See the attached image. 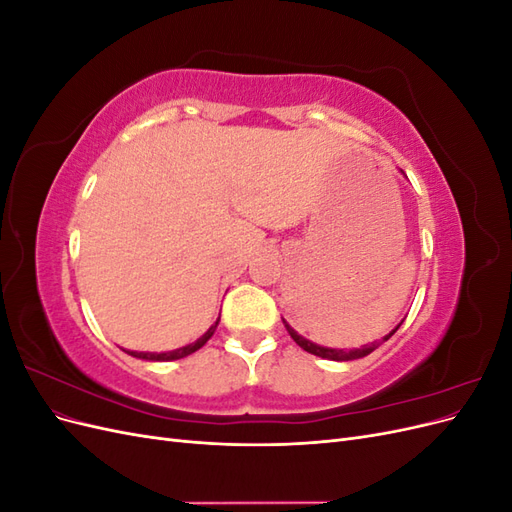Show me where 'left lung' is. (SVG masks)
I'll use <instances>...</instances> for the list:
<instances>
[{"mask_svg":"<svg viewBox=\"0 0 512 512\" xmlns=\"http://www.w3.org/2000/svg\"><path fill=\"white\" fill-rule=\"evenodd\" d=\"M284 320V318H282ZM404 322V320H401ZM401 322L397 324V327L389 333V335H384L380 342H374V344H369V346H361V348H354V350H335V348H324V346H318V344H314V342H309V339H305L303 335H299L297 331H294L290 324L284 320V327H286V331L290 333V337L294 339V342H297L305 352H309V354H316V356H322V359H329V361H354V359H363V356H367V354H371L374 352L380 344H384L386 339H389L391 335H395V331L401 327Z\"/></svg>","mask_w":512,"mask_h":512,"instance_id":"1","label":"left lung"}]
</instances>
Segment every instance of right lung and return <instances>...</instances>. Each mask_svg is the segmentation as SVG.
<instances>
[{
	"label": "right lung",
	"instance_id": "add662e5",
	"mask_svg": "<svg viewBox=\"0 0 512 512\" xmlns=\"http://www.w3.org/2000/svg\"><path fill=\"white\" fill-rule=\"evenodd\" d=\"M218 324H220V318L215 320L211 327L207 329V333L200 335L194 344H188V346L177 348V350H170V352H134V350H126V352L136 356V359H145V361H177V359H183V356H188V354L203 348L211 339V335L215 333V329H218Z\"/></svg>",
	"mask_w": 512,
	"mask_h": 512
}]
</instances>
